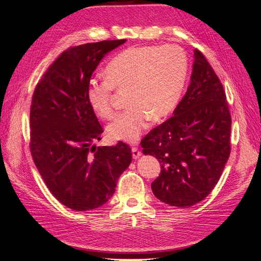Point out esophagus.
Returning a JSON list of instances; mask_svg holds the SVG:
<instances>
[{
    "label": "esophagus",
    "mask_w": 261,
    "mask_h": 261,
    "mask_svg": "<svg viewBox=\"0 0 261 261\" xmlns=\"http://www.w3.org/2000/svg\"><path fill=\"white\" fill-rule=\"evenodd\" d=\"M132 153H133V158L134 159H138V158L141 155L140 150L137 147H133L132 148Z\"/></svg>",
    "instance_id": "1"
}]
</instances>
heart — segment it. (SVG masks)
Listing matches in <instances>:
<instances>
[{"label":"heart","instance_id":"1","mask_svg":"<svg viewBox=\"0 0 261 261\" xmlns=\"http://www.w3.org/2000/svg\"><path fill=\"white\" fill-rule=\"evenodd\" d=\"M187 58L179 46H140L118 53L106 67L107 80L90 81L87 100L99 117L114 115L112 91L128 89L129 108L109 125L110 136L135 143L153 117L160 120L175 109L184 89Z\"/></svg>","mask_w":261,"mask_h":261}]
</instances>
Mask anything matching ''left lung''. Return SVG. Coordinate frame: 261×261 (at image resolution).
Masks as SVG:
<instances>
[{"instance_id":"8db88e82","label":"left lung","mask_w":261,"mask_h":261,"mask_svg":"<svg viewBox=\"0 0 261 261\" xmlns=\"http://www.w3.org/2000/svg\"><path fill=\"white\" fill-rule=\"evenodd\" d=\"M231 114L219 77L194 50L193 73L173 116L141 140L144 154L155 156L161 173L153 195L173 207H191L210 194L230 156Z\"/></svg>"}]
</instances>
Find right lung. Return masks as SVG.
Returning <instances> with one entry per match:
<instances>
[{"label":"right lung","instance_id":"obj_1","mask_svg":"<svg viewBox=\"0 0 261 261\" xmlns=\"http://www.w3.org/2000/svg\"><path fill=\"white\" fill-rule=\"evenodd\" d=\"M126 40H105L63 52L36 86L30 109V151L51 194L75 211L109 201L132 149L122 141L96 147L103 133L87 87L106 55Z\"/></svg>","mask_w":261,"mask_h":261}]
</instances>
